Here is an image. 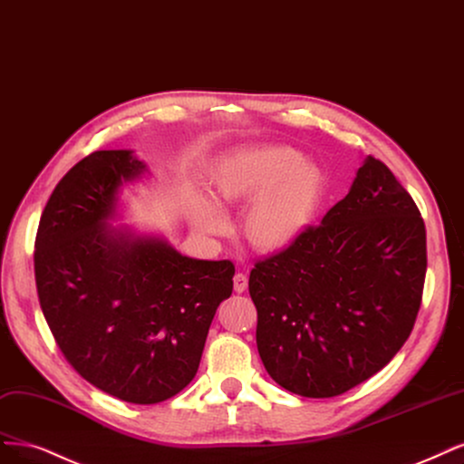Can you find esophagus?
<instances>
[{
  "label": "esophagus",
  "mask_w": 464,
  "mask_h": 464,
  "mask_svg": "<svg viewBox=\"0 0 464 464\" xmlns=\"http://www.w3.org/2000/svg\"><path fill=\"white\" fill-rule=\"evenodd\" d=\"M247 287V276L244 273H236L234 276V292L236 294H244Z\"/></svg>",
  "instance_id": "obj_1"
}]
</instances>
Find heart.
<instances>
[{
  "instance_id": "1",
  "label": "heart",
  "mask_w": 464,
  "mask_h": 464,
  "mask_svg": "<svg viewBox=\"0 0 464 464\" xmlns=\"http://www.w3.org/2000/svg\"><path fill=\"white\" fill-rule=\"evenodd\" d=\"M209 191L218 205L251 202L242 222L244 237L255 251L273 255L290 249L314 225L326 198V177L294 148L265 146L222 161ZM189 217L207 236L228 230L225 217L201 198L189 201Z\"/></svg>"
}]
</instances>
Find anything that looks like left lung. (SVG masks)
<instances>
[{
	"mask_svg": "<svg viewBox=\"0 0 464 464\" xmlns=\"http://www.w3.org/2000/svg\"><path fill=\"white\" fill-rule=\"evenodd\" d=\"M424 276L419 207L369 155L323 225L251 268L249 295L266 372L284 390L314 399L359 386L407 342Z\"/></svg>",
	"mask_w": 464,
	"mask_h": 464,
	"instance_id": "left-lung-1",
	"label": "left lung"
}]
</instances>
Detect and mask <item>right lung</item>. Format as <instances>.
I'll return each mask as SVG.
<instances>
[{
	"label": "right lung",
	"instance_id": "1",
	"mask_svg": "<svg viewBox=\"0 0 464 464\" xmlns=\"http://www.w3.org/2000/svg\"><path fill=\"white\" fill-rule=\"evenodd\" d=\"M143 170L126 150L78 161L45 203L34 275L45 323L72 369L121 401L153 405L194 380L236 268L107 227L119 188Z\"/></svg>",
	"mask_w": 464,
	"mask_h": 464
}]
</instances>
